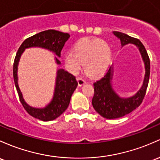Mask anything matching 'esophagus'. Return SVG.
Segmentation results:
<instances>
[{
  "label": "esophagus",
  "instance_id": "esophagus-1",
  "mask_svg": "<svg viewBox=\"0 0 160 160\" xmlns=\"http://www.w3.org/2000/svg\"><path fill=\"white\" fill-rule=\"evenodd\" d=\"M77 82H78V86L79 87H82L84 84L86 83V81L82 78H78L77 79Z\"/></svg>",
  "mask_w": 160,
  "mask_h": 160
}]
</instances>
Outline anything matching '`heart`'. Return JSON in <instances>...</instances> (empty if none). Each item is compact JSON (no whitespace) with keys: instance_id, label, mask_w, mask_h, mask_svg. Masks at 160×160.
Masks as SVG:
<instances>
[{"instance_id":"obj_1","label":"heart","mask_w":160,"mask_h":160,"mask_svg":"<svg viewBox=\"0 0 160 160\" xmlns=\"http://www.w3.org/2000/svg\"><path fill=\"white\" fill-rule=\"evenodd\" d=\"M112 61V48L108 42L100 38H83L73 45L72 52L64 56V67L73 75L80 73L83 63L84 72L92 78L106 73Z\"/></svg>"}]
</instances>
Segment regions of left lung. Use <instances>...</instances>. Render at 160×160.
Instances as JSON below:
<instances>
[{"label": "left lung", "instance_id": "obj_1", "mask_svg": "<svg viewBox=\"0 0 160 160\" xmlns=\"http://www.w3.org/2000/svg\"><path fill=\"white\" fill-rule=\"evenodd\" d=\"M113 34L120 39L122 47L128 44H132L138 48L144 63L145 75L140 89L134 96L128 98L121 97L112 87L113 65L110 67L102 78L95 82L93 83L94 96L92 100V106L101 116L108 119L124 116L136 109L141 104L148 86L150 73V58L141 42L120 32L114 31Z\"/></svg>", "mask_w": 160, "mask_h": 160}]
</instances>
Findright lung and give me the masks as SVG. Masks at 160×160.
I'll return each mask as SVG.
<instances>
[{
	"label": "right lung",
	"mask_w": 160,
	"mask_h": 160,
	"mask_svg": "<svg viewBox=\"0 0 160 160\" xmlns=\"http://www.w3.org/2000/svg\"><path fill=\"white\" fill-rule=\"evenodd\" d=\"M69 38L70 35L68 33L61 32L54 29L41 32L26 38L20 45L16 54L13 72L15 87L18 92L19 98L23 108L31 116L43 122L54 120L65 112L69 106L72 94L76 89L78 83L75 77L71 73L64 69H58L56 74L55 86L52 101L44 108H34L26 103L19 87L17 76L19 61L25 49L33 47L47 49L55 54L57 57L60 58L61 50ZM57 57L54 58V60L56 64L59 65L61 64V61Z\"/></svg>",
	"instance_id": "add662e5"
}]
</instances>
